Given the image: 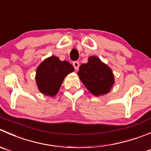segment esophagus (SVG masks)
I'll return each instance as SVG.
<instances>
[{"label": "esophagus", "instance_id": "1", "mask_svg": "<svg viewBox=\"0 0 151 151\" xmlns=\"http://www.w3.org/2000/svg\"><path fill=\"white\" fill-rule=\"evenodd\" d=\"M73 65H74V68H75L76 70H78L79 66H80V63H79L78 61H74V62L73 63Z\"/></svg>", "mask_w": 151, "mask_h": 151}]
</instances>
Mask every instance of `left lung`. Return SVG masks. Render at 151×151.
Returning <instances> with one entry per match:
<instances>
[{"mask_svg": "<svg viewBox=\"0 0 151 151\" xmlns=\"http://www.w3.org/2000/svg\"><path fill=\"white\" fill-rule=\"evenodd\" d=\"M77 74L86 88L95 96L109 92L114 83L111 68L96 57H90L87 63L80 65Z\"/></svg>", "mask_w": 151, "mask_h": 151, "instance_id": "8db88e82", "label": "left lung"}]
</instances>
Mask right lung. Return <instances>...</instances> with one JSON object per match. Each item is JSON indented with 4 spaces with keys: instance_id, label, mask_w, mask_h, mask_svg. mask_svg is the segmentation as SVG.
<instances>
[{
    "instance_id": "right-lung-1",
    "label": "right lung",
    "mask_w": 151,
    "mask_h": 151,
    "mask_svg": "<svg viewBox=\"0 0 151 151\" xmlns=\"http://www.w3.org/2000/svg\"><path fill=\"white\" fill-rule=\"evenodd\" d=\"M74 71V67L67 61L52 56L45 60L37 69L36 82L39 90L47 96L56 95L65 76Z\"/></svg>"
}]
</instances>
